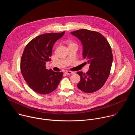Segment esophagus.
I'll return each mask as SVG.
<instances>
[{
    "mask_svg": "<svg viewBox=\"0 0 135 135\" xmlns=\"http://www.w3.org/2000/svg\"><path fill=\"white\" fill-rule=\"evenodd\" d=\"M65 73L67 74V75H71L73 74H74V73L73 72V71H66L65 72Z\"/></svg>",
    "mask_w": 135,
    "mask_h": 135,
    "instance_id": "1",
    "label": "esophagus"
}]
</instances>
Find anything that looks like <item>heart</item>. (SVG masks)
Listing matches in <instances>:
<instances>
[{"label":"heart","mask_w":135,"mask_h":135,"mask_svg":"<svg viewBox=\"0 0 135 135\" xmlns=\"http://www.w3.org/2000/svg\"><path fill=\"white\" fill-rule=\"evenodd\" d=\"M74 44V43H72L71 42H69V45H71V44Z\"/></svg>","instance_id":"obj_1"}]
</instances>
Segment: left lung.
I'll use <instances>...</instances> for the list:
<instances>
[{"mask_svg":"<svg viewBox=\"0 0 135 135\" xmlns=\"http://www.w3.org/2000/svg\"><path fill=\"white\" fill-rule=\"evenodd\" d=\"M71 34L81 41L83 57L88 60L90 68L86 74L77 73L81 77L77 86L83 92H94L104 85L109 76L113 62L111 47L99 32L80 29L71 32Z\"/></svg>","mask_w":135,"mask_h":135,"instance_id":"obj_1","label":"left lung"}]
</instances>
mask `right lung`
Returning a JSON list of instances; mask_svg holds the SVG:
<instances>
[{
    "mask_svg": "<svg viewBox=\"0 0 135 135\" xmlns=\"http://www.w3.org/2000/svg\"><path fill=\"white\" fill-rule=\"evenodd\" d=\"M65 31L48 33L38 36L26 46L21 59V71L29 86L37 93L46 94L54 91L63 73L46 68V61H51L52 48Z\"/></svg>",
    "mask_w": 135,
    "mask_h": 135,
    "instance_id": "add662e5",
    "label": "right lung"
}]
</instances>
